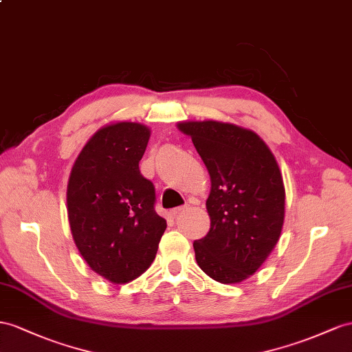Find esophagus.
<instances>
[{"mask_svg": "<svg viewBox=\"0 0 352 352\" xmlns=\"http://www.w3.org/2000/svg\"><path fill=\"white\" fill-rule=\"evenodd\" d=\"M187 208H188V205H184V206H178V208H174L173 211H170V215H173V217H175V215H178L179 212L186 211Z\"/></svg>", "mask_w": 352, "mask_h": 352, "instance_id": "34e87169", "label": "esophagus"}]
</instances>
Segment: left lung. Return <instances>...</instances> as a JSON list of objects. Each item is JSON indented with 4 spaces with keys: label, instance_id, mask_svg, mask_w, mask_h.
Wrapping results in <instances>:
<instances>
[{
    "label": "left lung",
    "instance_id": "obj_1",
    "mask_svg": "<svg viewBox=\"0 0 352 352\" xmlns=\"http://www.w3.org/2000/svg\"><path fill=\"white\" fill-rule=\"evenodd\" d=\"M177 128L192 138L211 178V226L193 242L196 262L217 283L245 281L281 236L285 187L278 162L254 131L235 123L184 120Z\"/></svg>",
    "mask_w": 352,
    "mask_h": 352
}]
</instances>
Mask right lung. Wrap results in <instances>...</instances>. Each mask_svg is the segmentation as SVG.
Segmentation results:
<instances>
[{"label": "right lung", "instance_id": "right-lung-1", "mask_svg": "<svg viewBox=\"0 0 352 352\" xmlns=\"http://www.w3.org/2000/svg\"><path fill=\"white\" fill-rule=\"evenodd\" d=\"M151 131L110 122L77 156L67 187L76 247L95 274L113 284L141 276L156 257L166 220L155 211V186L140 173Z\"/></svg>", "mask_w": 352, "mask_h": 352}]
</instances>
